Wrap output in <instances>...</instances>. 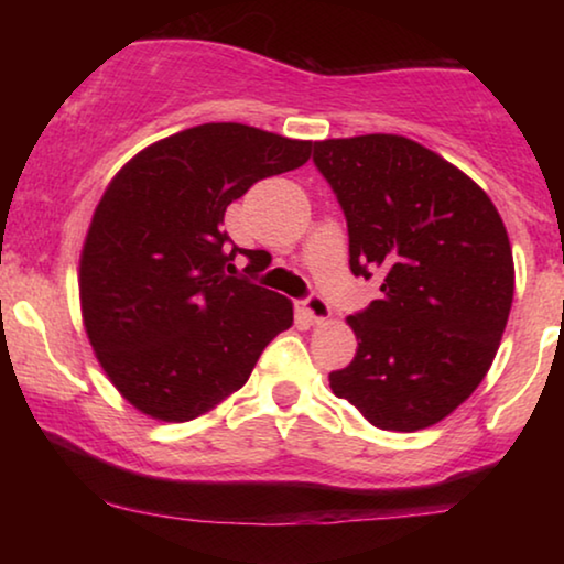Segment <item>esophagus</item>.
<instances>
[{"label":"esophagus","mask_w":564,"mask_h":564,"mask_svg":"<svg viewBox=\"0 0 564 564\" xmlns=\"http://www.w3.org/2000/svg\"><path fill=\"white\" fill-rule=\"evenodd\" d=\"M300 307H303V313L313 323H326L330 318V305L321 295H311L307 300H303Z\"/></svg>","instance_id":"obj_1"}]
</instances>
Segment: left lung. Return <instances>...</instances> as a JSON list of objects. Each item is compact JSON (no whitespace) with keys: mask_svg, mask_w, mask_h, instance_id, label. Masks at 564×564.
<instances>
[{"mask_svg":"<svg viewBox=\"0 0 564 564\" xmlns=\"http://www.w3.org/2000/svg\"><path fill=\"white\" fill-rule=\"evenodd\" d=\"M313 161L349 228V267L382 297L349 315L357 357L328 375L377 429L419 431L473 395L513 303V253L490 197L403 135L330 138Z\"/></svg>","mask_w":564,"mask_h":564,"instance_id":"8db88e82","label":"left lung"}]
</instances>
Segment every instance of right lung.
Wrapping results in <instances>:
<instances>
[{
    "label": "right lung",
    "mask_w": 564,
    "mask_h": 564,
    "mask_svg": "<svg viewBox=\"0 0 564 564\" xmlns=\"http://www.w3.org/2000/svg\"><path fill=\"white\" fill-rule=\"evenodd\" d=\"M311 141L205 122L135 153L107 184L79 259L82 318L99 365L151 419L184 423L241 390L284 295L234 276L226 207L311 159Z\"/></svg>",
    "instance_id": "obj_1"
}]
</instances>
